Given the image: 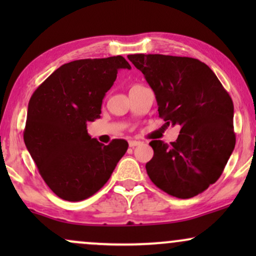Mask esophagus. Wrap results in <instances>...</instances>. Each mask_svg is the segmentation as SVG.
<instances>
[{"mask_svg": "<svg viewBox=\"0 0 256 256\" xmlns=\"http://www.w3.org/2000/svg\"><path fill=\"white\" fill-rule=\"evenodd\" d=\"M140 143H142V142H140V140H128V146H130L131 148L140 146Z\"/></svg>", "mask_w": 256, "mask_h": 256, "instance_id": "1", "label": "esophagus"}]
</instances>
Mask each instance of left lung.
Here are the masks:
<instances>
[{
  "label": "left lung",
  "instance_id": "obj_1",
  "mask_svg": "<svg viewBox=\"0 0 256 256\" xmlns=\"http://www.w3.org/2000/svg\"><path fill=\"white\" fill-rule=\"evenodd\" d=\"M154 91L158 116L180 126L176 142L152 140L146 162L158 189L190 198L218 180L236 144L234 104L207 64L198 58L161 54L128 55Z\"/></svg>",
  "mask_w": 256,
  "mask_h": 256
}]
</instances>
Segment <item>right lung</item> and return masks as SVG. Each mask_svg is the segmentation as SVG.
Here are the masks:
<instances>
[{
  "mask_svg": "<svg viewBox=\"0 0 256 256\" xmlns=\"http://www.w3.org/2000/svg\"><path fill=\"white\" fill-rule=\"evenodd\" d=\"M124 58H84L58 67L31 96L24 142L40 174L58 198L77 202L98 192L128 150L125 140L108 146L88 134Z\"/></svg>",
  "mask_w": 256,
  "mask_h": 256,
  "instance_id": "obj_1",
  "label": "right lung"
}]
</instances>
